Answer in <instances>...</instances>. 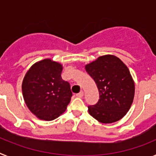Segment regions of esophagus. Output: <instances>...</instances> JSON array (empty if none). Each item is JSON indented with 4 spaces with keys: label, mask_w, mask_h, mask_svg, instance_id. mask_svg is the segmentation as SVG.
Wrapping results in <instances>:
<instances>
[{
    "label": "esophagus",
    "mask_w": 156,
    "mask_h": 156,
    "mask_svg": "<svg viewBox=\"0 0 156 156\" xmlns=\"http://www.w3.org/2000/svg\"><path fill=\"white\" fill-rule=\"evenodd\" d=\"M76 97L80 98H81L83 97V91H80V93L76 94Z\"/></svg>",
    "instance_id": "esophagus-1"
}]
</instances>
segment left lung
I'll return each instance as SVG.
<instances>
[{"instance_id":"1","label":"left lung","mask_w":156,"mask_h":156,"mask_svg":"<svg viewBox=\"0 0 156 156\" xmlns=\"http://www.w3.org/2000/svg\"><path fill=\"white\" fill-rule=\"evenodd\" d=\"M85 69L94 79L99 100L88 106V112L102 123L119 121L130 108L135 92L134 81L127 66L112 55L100 56L87 64Z\"/></svg>"}]
</instances>
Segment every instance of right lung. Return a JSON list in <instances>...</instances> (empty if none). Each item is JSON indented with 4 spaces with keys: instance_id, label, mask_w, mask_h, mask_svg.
I'll return each instance as SVG.
<instances>
[{
    "instance_id": "right-lung-1",
    "label": "right lung",
    "mask_w": 156,
    "mask_h": 156,
    "mask_svg": "<svg viewBox=\"0 0 156 156\" xmlns=\"http://www.w3.org/2000/svg\"><path fill=\"white\" fill-rule=\"evenodd\" d=\"M62 65L50 58L34 63L22 84L25 103L40 119L51 121L66 111L71 101L70 84L62 79Z\"/></svg>"
}]
</instances>
